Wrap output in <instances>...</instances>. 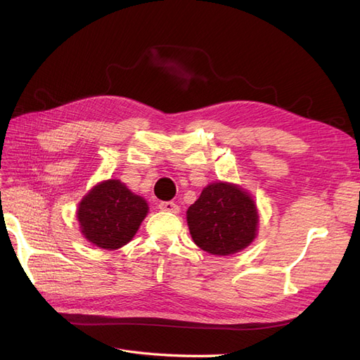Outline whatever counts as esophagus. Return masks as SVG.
<instances>
[{
    "mask_svg": "<svg viewBox=\"0 0 360 360\" xmlns=\"http://www.w3.org/2000/svg\"><path fill=\"white\" fill-rule=\"evenodd\" d=\"M159 209L162 212H169V213H179V205L172 201H163L159 204Z\"/></svg>",
    "mask_w": 360,
    "mask_h": 360,
    "instance_id": "esophagus-1",
    "label": "esophagus"
}]
</instances>
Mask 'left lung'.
Wrapping results in <instances>:
<instances>
[{"instance_id":"8db88e82","label":"left lung","mask_w":360,"mask_h":360,"mask_svg":"<svg viewBox=\"0 0 360 360\" xmlns=\"http://www.w3.org/2000/svg\"><path fill=\"white\" fill-rule=\"evenodd\" d=\"M193 242L212 255H231L255 238L258 213L254 200L234 184L213 183L188 209Z\"/></svg>"}]
</instances>
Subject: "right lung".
<instances>
[{
	"label": "right lung",
	"instance_id": "obj_1",
	"mask_svg": "<svg viewBox=\"0 0 360 360\" xmlns=\"http://www.w3.org/2000/svg\"><path fill=\"white\" fill-rule=\"evenodd\" d=\"M147 210V202L122 181L106 180L85 195L78 221L86 240L103 249H118L132 240Z\"/></svg>",
	"mask_w": 360,
	"mask_h": 360
}]
</instances>
